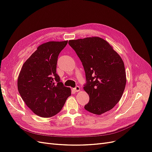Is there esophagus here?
Segmentation results:
<instances>
[{"label":"esophagus","instance_id":"1","mask_svg":"<svg viewBox=\"0 0 152 152\" xmlns=\"http://www.w3.org/2000/svg\"><path fill=\"white\" fill-rule=\"evenodd\" d=\"M73 90H74L75 92H79L80 91V88L79 86H76L74 89H73Z\"/></svg>","mask_w":152,"mask_h":152}]
</instances>
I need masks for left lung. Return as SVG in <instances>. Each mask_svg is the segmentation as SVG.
Returning a JSON list of instances; mask_svg holds the SVG:
<instances>
[{
  "label": "left lung",
  "mask_w": 152,
  "mask_h": 152,
  "mask_svg": "<svg viewBox=\"0 0 152 152\" xmlns=\"http://www.w3.org/2000/svg\"><path fill=\"white\" fill-rule=\"evenodd\" d=\"M68 44L80 58L86 73L84 89L90 99L84 108L98 115L112 110L120 101L127 81L120 55L99 37L70 40Z\"/></svg>",
  "instance_id": "left-lung-1"
}]
</instances>
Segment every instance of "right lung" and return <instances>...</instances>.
<instances>
[{
  "instance_id": "right-lung-1",
  "label": "right lung",
  "mask_w": 152,
  "mask_h": 152,
  "mask_svg": "<svg viewBox=\"0 0 152 152\" xmlns=\"http://www.w3.org/2000/svg\"><path fill=\"white\" fill-rule=\"evenodd\" d=\"M68 40L40 45L24 63L18 78V89L32 112L44 118L61 111L71 89L65 87L56 73L58 57Z\"/></svg>"
}]
</instances>
